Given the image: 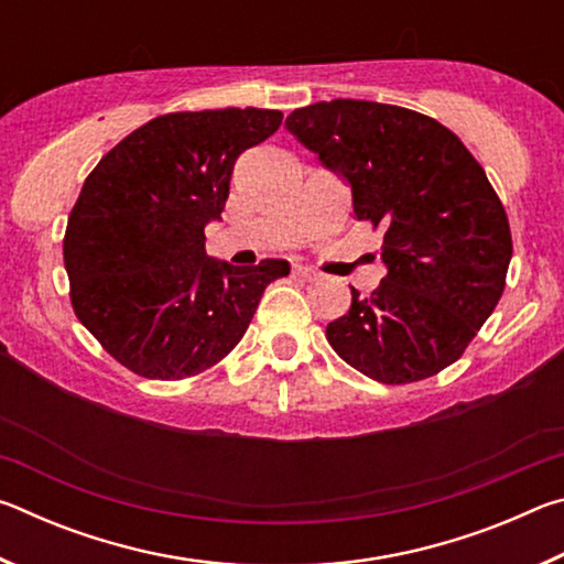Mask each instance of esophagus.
<instances>
[{
    "mask_svg": "<svg viewBox=\"0 0 564 564\" xmlns=\"http://www.w3.org/2000/svg\"><path fill=\"white\" fill-rule=\"evenodd\" d=\"M293 279H299V281H316L318 273L313 271V269H308V265H295Z\"/></svg>",
    "mask_w": 564,
    "mask_h": 564,
    "instance_id": "esophagus-1",
    "label": "esophagus"
}]
</instances>
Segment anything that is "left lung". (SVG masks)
<instances>
[{
	"label": "left lung",
	"mask_w": 564,
	"mask_h": 564,
	"mask_svg": "<svg viewBox=\"0 0 564 564\" xmlns=\"http://www.w3.org/2000/svg\"><path fill=\"white\" fill-rule=\"evenodd\" d=\"M350 186L352 216L383 226L386 279L328 323L338 356L378 383L441 373L498 305L512 259L508 214L482 166L441 121L393 104L333 99L285 119Z\"/></svg>",
	"instance_id": "left-lung-1"
}]
</instances>
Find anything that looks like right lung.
I'll return each mask as SVG.
<instances>
[{
  "mask_svg": "<svg viewBox=\"0 0 564 564\" xmlns=\"http://www.w3.org/2000/svg\"><path fill=\"white\" fill-rule=\"evenodd\" d=\"M273 109L178 111L119 141L84 181L64 236L76 318L137 376L178 380L236 348L289 261L206 256L236 159L281 127Z\"/></svg>",
  "mask_w": 564,
  "mask_h": 564,
  "instance_id": "1",
  "label": "right lung"
}]
</instances>
